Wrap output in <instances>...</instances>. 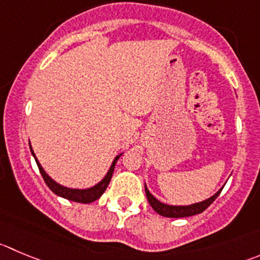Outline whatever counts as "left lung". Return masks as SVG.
Listing matches in <instances>:
<instances>
[{"instance_id":"8db88e82","label":"left lung","mask_w":260,"mask_h":260,"mask_svg":"<svg viewBox=\"0 0 260 260\" xmlns=\"http://www.w3.org/2000/svg\"><path fill=\"white\" fill-rule=\"evenodd\" d=\"M145 194H147L148 202L152 206V208L157 212L158 214L163 217H170V218H181V217H190V216H195V214H199L202 212L206 211L209 206H211L212 203L216 200V198L221 194L222 189L218 190L214 195H212L211 198L208 199L203 200V202L199 203H194L191 206H169V204H165V203L159 202L158 199H155L152 194L148 190L147 185H145Z\"/></svg>"}]
</instances>
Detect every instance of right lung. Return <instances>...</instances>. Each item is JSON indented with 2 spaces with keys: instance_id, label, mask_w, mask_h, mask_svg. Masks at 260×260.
I'll list each match as a JSON object with an SVG mask.
<instances>
[{
  "instance_id": "right-lung-1",
  "label": "right lung",
  "mask_w": 260,
  "mask_h": 260,
  "mask_svg": "<svg viewBox=\"0 0 260 260\" xmlns=\"http://www.w3.org/2000/svg\"><path fill=\"white\" fill-rule=\"evenodd\" d=\"M30 152H31V154H33L34 159H36L37 165H38L39 172H41L44 182H46L47 186H48L49 189L54 192V194L58 195V197L65 198V199L73 200V202L84 203V204H88V203H91V202H94V200L100 199L101 195L106 191V189H107L111 179H112V174H113V170H115L116 162H117V159L121 157V154H122V153H121V154H118L117 157L113 159V162H112V165H111L110 170H108L107 175H106V176L103 177L102 181L98 182L97 185L89 187V189H71V187L62 186V185H60L58 182H56L54 180H52L51 177L46 174V171L43 170V167L41 166V163H39L38 159H37L36 154H34L33 149H31V145H30Z\"/></svg>"
}]
</instances>
